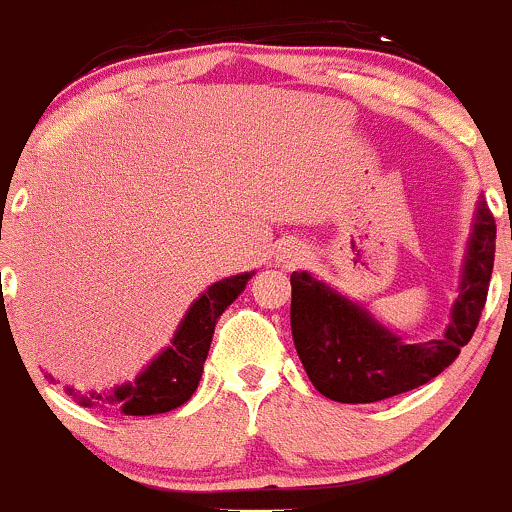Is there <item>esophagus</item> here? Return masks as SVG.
Listing matches in <instances>:
<instances>
[{"mask_svg":"<svg viewBox=\"0 0 512 512\" xmlns=\"http://www.w3.org/2000/svg\"><path fill=\"white\" fill-rule=\"evenodd\" d=\"M281 260L296 262V260H301V252H298L296 248H284V255H281Z\"/></svg>","mask_w":512,"mask_h":512,"instance_id":"34e87169","label":"esophagus"}]
</instances>
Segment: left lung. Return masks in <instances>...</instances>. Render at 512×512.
I'll return each instance as SVG.
<instances>
[{
	"instance_id": "1",
	"label": "left lung",
	"mask_w": 512,
	"mask_h": 512,
	"mask_svg": "<svg viewBox=\"0 0 512 512\" xmlns=\"http://www.w3.org/2000/svg\"><path fill=\"white\" fill-rule=\"evenodd\" d=\"M496 221L484 202L464 264L462 291L445 337L404 344L373 317L305 272L291 274V332L305 373L320 395L368 404L426 385L472 339L489 293Z\"/></svg>"
}]
</instances>
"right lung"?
I'll return each instance as SVG.
<instances>
[{
    "label": "right lung",
    "instance_id": "1",
    "mask_svg": "<svg viewBox=\"0 0 512 512\" xmlns=\"http://www.w3.org/2000/svg\"><path fill=\"white\" fill-rule=\"evenodd\" d=\"M248 279L250 274H238L207 289V293L187 310L185 320H182L180 330L173 339V346H168L132 385L115 387L113 397L105 399L117 404L125 416L163 414V411L185 404L187 399L195 395L199 378H202L216 317L236 301L238 293L248 284ZM72 392L74 390H69V395ZM96 399H101V395ZM79 402L88 407L91 399L81 397Z\"/></svg>",
    "mask_w": 512,
    "mask_h": 512
}]
</instances>
